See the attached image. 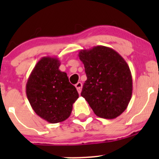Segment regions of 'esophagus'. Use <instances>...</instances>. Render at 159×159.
Masks as SVG:
<instances>
[{
  "label": "esophagus",
  "mask_w": 159,
  "mask_h": 159,
  "mask_svg": "<svg viewBox=\"0 0 159 159\" xmlns=\"http://www.w3.org/2000/svg\"><path fill=\"white\" fill-rule=\"evenodd\" d=\"M75 87H76L77 91H78V94H80L81 91V88H82V84L81 82H78L76 84H75Z\"/></svg>",
  "instance_id": "34e87169"
}]
</instances>
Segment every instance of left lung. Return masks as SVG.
<instances>
[{"instance_id": "8db88e82", "label": "left lung", "mask_w": 159, "mask_h": 159, "mask_svg": "<svg viewBox=\"0 0 159 159\" xmlns=\"http://www.w3.org/2000/svg\"><path fill=\"white\" fill-rule=\"evenodd\" d=\"M78 57L87 75L81 95L94 114L106 119L121 115L132 94V77L127 62L105 46L81 50Z\"/></svg>"}]
</instances>
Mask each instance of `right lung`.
Wrapping results in <instances>:
<instances>
[{
  "mask_svg": "<svg viewBox=\"0 0 159 159\" xmlns=\"http://www.w3.org/2000/svg\"><path fill=\"white\" fill-rule=\"evenodd\" d=\"M57 57H43L32 70L26 94L32 109L48 122L58 123L70 115L78 93L65 72L59 70Z\"/></svg>",
  "mask_w": 159,
  "mask_h": 159,
  "instance_id": "1",
  "label": "right lung"
}]
</instances>
